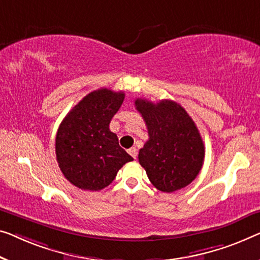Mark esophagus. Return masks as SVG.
<instances>
[{
  "label": "esophagus",
  "mask_w": 260,
  "mask_h": 260,
  "mask_svg": "<svg viewBox=\"0 0 260 260\" xmlns=\"http://www.w3.org/2000/svg\"><path fill=\"white\" fill-rule=\"evenodd\" d=\"M128 153H129V155L133 158H137V156H138V149L135 148V147H132V148H129L128 149Z\"/></svg>",
  "instance_id": "34e87169"
}]
</instances>
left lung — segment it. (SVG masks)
Wrapping results in <instances>:
<instances>
[{
  "instance_id": "left-lung-1",
  "label": "left lung",
  "mask_w": 260,
  "mask_h": 260,
  "mask_svg": "<svg viewBox=\"0 0 260 260\" xmlns=\"http://www.w3.org/2000/svg\"><path fill=\"white\" fill-rule=\"evenodd\" d=\"M148 129V140L139 152V162L155 188L179 190L196 179L204 161V143L187 111L173 100L156 104L135 100Z\"/></svg>"
}]
</instances>
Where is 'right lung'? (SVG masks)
Instances as JSON below:
<instances>
[{"instance_id":"obj_1","label":"right lung","mask_w":260,"mask_h":260,"mask_svg":"<svg viewBox=\"0 0 260 260\" xmlns=\"http://www.w3.org/2000/svg\"><path fill=\"white\" fill-rule=\"evenodd\" d=\"M125 99L108 88L88 93L69 112L56 135L58 166L70 183L98 191L110 185L133 157L119 146L110 122Z\"/></svg>"}]
</instances>
